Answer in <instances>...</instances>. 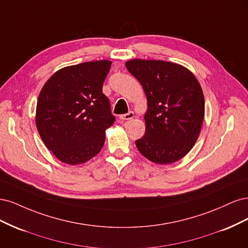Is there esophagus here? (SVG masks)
Returning a JSON list of instances; mask_svg holds the SVG:
<instances>
[{
  "mask_svg": "<svg viewBox=\"0 0 248 248\" xmlns=\"http://www.w3.org/2000/svg\"><path fill=\"white\" fill-rule=\"evenodd\" d=\"M133 117H134L133 111H129V112H127V114L121 115L119 118H120V120H122V121H127V120H130V119H132Z\"/></svg>",
  "mask_w": 248,
  "mask_h": 248,
  "instance_id": "34e87169",
  "label": "esophagus"
}]
</instances>
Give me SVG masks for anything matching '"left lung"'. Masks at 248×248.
Returning a JSON list of instances; mask_svg holds the SVG:
<instances>
[{"label":"left lung","instance_id":"obj_1","mask_svg":"<svg viewBox=\"0 0 248 248\" xmlns=\"http://www.w3.org/2000/svg\"><path fill=\"white\" fill-rule=\"evenodd\" d=\"M126 68L144 89L148 100L145 136L139 151L155 163L181 159L197 141L205 115L200 82L185 67L157 60H130Z\"/></svg>","mask_w":248,"mask_h":248}]
</instances>
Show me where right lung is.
<instances>
[{"label":"right lung","mask_w":248,"mask_h":248,"mask_svg":"<svg viewBox=\"0 0 248 248\" xmlns=\"http://www.w3.org/2000/svg\"><path fill=\"white\" fill-rule=\"evenodd\" d=\"M110 65L102 60L65 67L41 90L37 129L47 149L65 163H84L98 154L106 130L115 122L109 100L102 93Z\"/></svg>","instance_id":"obj_1"}]
</instances>
